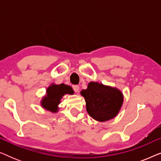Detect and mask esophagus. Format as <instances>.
<instances>
[{
	"instance_id": "esophagus-1",
	"label": "esophagus",
	"mask_w": 161,
	"mask_h": 161,
	"mask_svg": "<svg viewBox=\"0 0 161 161\" xmlns=\"http://www.w3.org/2000/svg\"><path fill=\"white\" fill-rule=\"evenodd\" d=\"M72 89L75 92H78L79 91V86L78 85H73L72 86Z\"/></svg>"
}]
</instances>
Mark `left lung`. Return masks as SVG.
<instances>
[{"label":"left lung","instance_id":"obj_1","mask_svg":"<svg viewBox=\"0 0 161 161\" xmlns=\"http://www.w3.org/2000/svg\"><path fill=\"white\" fill-rule=\"evenodd\" d=\"M80 94L85 98L89 115L99 122L115 117L123 103V95L119 90L97 82H90Z\"/></svg>","mask_w":161,"mask_h":161}]
</instances>
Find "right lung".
<instances>
[{
  "label": "right lung",
  "mask_w": 161,
  "mask_h": 161,
  "mask_svg": "<svg viewBox=\"0 0 161 161\" xmlns=\"http://www.w3.org/2000/svg\"><path fill=\"white\" fill-rule=\"evenodd\" d=\"M73 89L69 86L64 83L59 85L52 84L47 89V95L42 100V106L48 111L56 113L58 111V105L61 99L66 94H72Z\"/></svg>",
  "instance_id": "right-lung-1"
}]
</instances>
